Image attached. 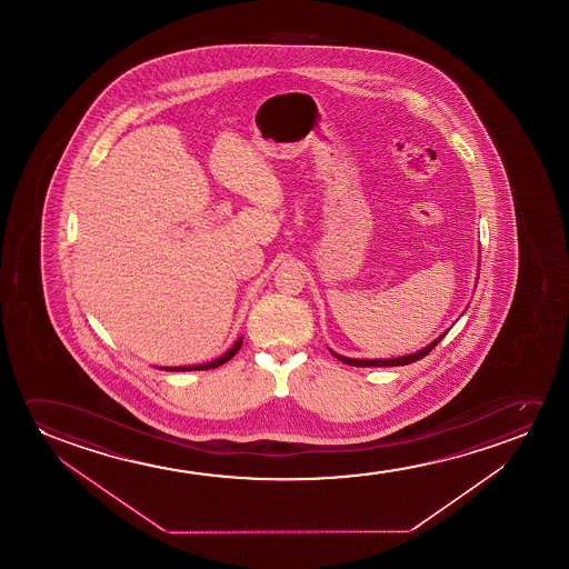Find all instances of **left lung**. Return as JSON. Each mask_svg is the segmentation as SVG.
I'll use <instances>...</instances> for the list:
<instances>
[{
	"instance_id": "8db88e82",
	"label": "left lung",
	"mask_w": 569,
	"mask_h": 569,
	"mask_svg": "<svg viewBox=\"0 0 569 569\" xmlns=\"http://www.w3.org/2000/svg\"><path fill=\"white\" fill-rule=\"evenodd\" d=\"M443 336H439V338H436L433 342L429 343V346H426L423 350L416 351V353H410V356H405V358H390V359H356V358H343V356H338V353H335L336 359H340L342 363H348V366L353 367H395V366H408V363H413V361H418V359L426 358L428 356L429 351L433 350L436 348L437 343L441 342L443 340Z\"/></svg>"
}]
</instances>
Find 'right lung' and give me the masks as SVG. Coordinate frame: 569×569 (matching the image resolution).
I'll list each match as a JSON object with an SVG mask.
<instances>
[{
    "instance_id": "obj_1",
    "label": "right lung",
    "mask_w": 569,
    "mask_h": 569,
    "mask_svg": "<svg viewBox=\"0 0 569 569\" xmlns=\"http://www.w3.org/2000/svg\"><path fill=\"white\" fill-rule=\"evenodd\" d=\"M242 338H239L237 342H234L233 348L231 350L226 351L221 358L213 359L210 363H202V366H187V367H161L164 371H206V369H216V367L223 366L227 363L229 359L233 358L237 351L241 350Z\"/></svg>"
}]
</instances>
